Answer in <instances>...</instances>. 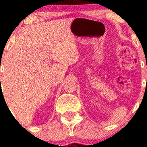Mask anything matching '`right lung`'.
<instances>
[{
	"label": "right lung",
	"mask_w": 147,
	"mask_h": 147,
	"mask_svg": "<svg viewBox=\"0 0 147 147\" xmlns=\"http://www.w3.org/2000/svg\"><path fill=\"white\" fill-rule=\"evenodd\" d=\"M0 80H1V79H0Z\"/></svg>",
	"instance_id": "obj_1"
}]
</instances>
